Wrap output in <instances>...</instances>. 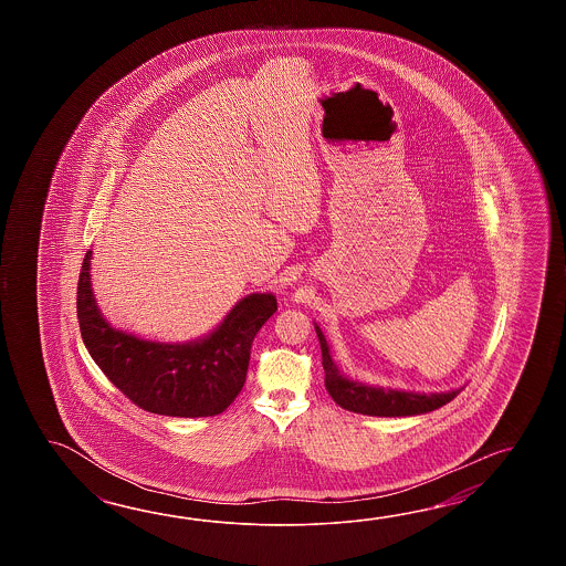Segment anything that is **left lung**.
<instances>
[{
  "label": "left lung",
  "instance_id": "1",
  "mask_svg": "<svg viewBox=\"0 0 566 566\" xmlns=\"http://www.w3.org/2000/svg\"><path fill=\"white\" fill-rule=\"evenodd\" d=\"M315 332L319 337L322 346V364L325 370V388L329 397L336 400L342 409L358 415H370V417H412L441 409L447 402L458 397L459 390L451 392H434V395H419V392H405V390H392V388H374V386L361 385L348 380L344 374H339L336 364L329 356V348L325 342L322 329L315 325Z\"/></svg>",
  "mask_w": 566,
  "mask_h": 566
}]
</instances>
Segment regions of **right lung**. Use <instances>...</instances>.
<instances>
[{"mask_svg": "<svg viewBox=\"0 0 566 566\" xmlns=\"http://www.w3.org/2000/svg\"><path fill=\"white\" fill-rule=\"evenodd\" d=\"M86 251L76 289L81 336L96 366L139 409L166 417H214L229 409L247 380L251 346L277 312L271 293H253L234 305L206 339L159 344L113 329L96 310Z\"/></svg>", "mask_w": 566, "mask_h": 566, "instance_id": "obj_1", "label": "right lung"}]
</instances>
